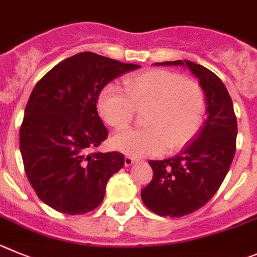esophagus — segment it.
Returning a JSON list of instances; mask_svg holds the SVG:
<instances>
[{"label":"esophagus","mask_w":257,"mask_h":257,"mask_svg":"<svg viewBox=\"0 0 257 257\" xmlns=\"http://www.w3.org/2000/svg\"><path fill=\"white\" fill-rule=\"evenodd\" d=\"M136 163H137V160L131 156H126L125 159H124V164H125V166H132L133 164H136Z\"/></svg>","instance_id":"34e87169"}]
</instances>
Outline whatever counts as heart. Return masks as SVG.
Segmentation results:
<instances>
[{
	"label": "heart",
	"mask_w": 257,
	"mask_h": 257,
	"mask_svg": "<svg viewBox=\"0 0 257 257\" xmlns=\"http://www.w3.org/2000/svg\"><path fill=\"white\" fill-rule=\"evenodd\" d=\"M123 92L108 84L98 96V111L108 125L123 128L133 120L136 108L147 107L145 128H128L112 137L116 150L132 157L156 156L188 145L202 128L207 100L195 80L175 71L155 69L129 75Z\"/></svg>",
	"instance_id": "obj_1"
}]
</instances>
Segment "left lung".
I'll list each match as a JSON object with an SVG mask.
<instances>
[{"label": "left lung", "mask_w": 257, "mask_h": 257, "mask_svg": "<svg viewBox=\"0 0 257 257\" xmlns=\"http://www.w3.org/2000/svg\"><path fill=\"white\" fill-rule=\"evenodd\" d=\"M187 65L206 93L209 117L198 136L172 159L149 164L154 177L141 192L143 203L161 216L180 218L197 211L216 193L235 152L237 117L220 78L188 60L161 62Z\"/></svg>", "instance_id": "8db88e82"}]
</instances>
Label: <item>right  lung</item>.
<instances>
[{"label":"right lung","mask_w":257,"mask_h":257,"mask_svg":"<svg viewBox=\"0 0 257 257\" xmlns=\"http://www.w3.org/2000/svg\"><path fill=\"white\" fill-rule=\"evenodd\" d=\"M138 68L80 52L59 62L32 91L20 126V151L29 183L56 211L94 210L108 179L124 166L120 152H91L108 136L96 105L108 82Z\"/></svg>","instance_id":"obj_1"}]
</instances>
